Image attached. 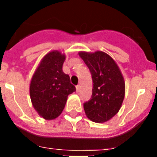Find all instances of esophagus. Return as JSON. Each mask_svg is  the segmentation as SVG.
I'll return each instance as SVG.
<instances>
[{"label":"esophagus","instance_id":"1","mask_svg":"<svg viewBox=\"0 0 157 157\" xmlns=\"http://www.w3.org/2000/svg\"><path fill=\"white\" fill-rule=\"evenodd\" d=\"M79 90H80V86L77 85V86H76V92L78 93V92H79Z\"/></svg>","mask_w":157,"mask_h":157}]
</instances>
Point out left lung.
Returning <instances> with one entry per match:
<instances>
[{"instance_id":"obj_1","label":"left lung","mask_w":157,"mask_h":157,"mask_svg":"<svg viewBox=\"0 0 157 157\" xmlns=\"http://www.w3.org/2000/svg\"><path fill=\"white\" fill-rule=\"evenodd\" d=\"M79 56L90 71L93 80L90 100L83 104L87 117L96 123L109 120L120 109L125 94V83L119 67L103 52H81Z\"/></svg>"}]
</instances>
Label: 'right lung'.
Listing matches in <instances>:
<instances>
[{
    "mask_svg": "<svg viewBox=\"0 0 157 157\" xmlns=\"http://www.w3.org/2000/svg\"><path fill=\"white\" fill-rule=\"evenodd\" d=\"M65 56L52 51L43 58L31 79L30 95L33 106L45 120L61 114L67 96L76 90L68 75L62 70Z\"/></svg>",
    "mask_w": 157,
    "mask_h": 157,
    "instance_id": "add662e5",
    "label": "right lung"
}]
</instances>
